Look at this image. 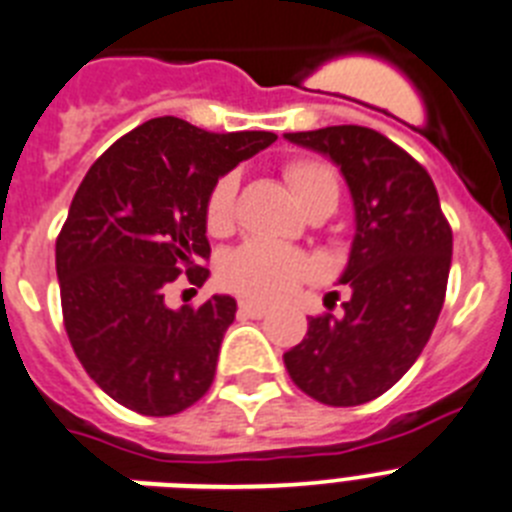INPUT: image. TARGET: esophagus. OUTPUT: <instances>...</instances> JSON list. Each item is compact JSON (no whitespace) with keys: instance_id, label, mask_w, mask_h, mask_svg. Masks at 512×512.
<instances>
[{"instance_id":"esophagus-1","label":"esophagus","mask_w":512,"mask_h":512,"mask_svg":"<svg viewBox=\"0 0 512 512\" xmlns=\"http://www.w3.org/2000/svg\"><path fill=\"white\" fill-rule=\"evenodd\" d=\"M238 312H241L243 318H264L266 312H269V307L259 305V302L241 300V302H238Z\"/></svg>"}]
</instances>
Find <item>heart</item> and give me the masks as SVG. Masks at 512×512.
<instances>
[{
    "instance_id": "1",
    "label": "heart",
    "mask_w": 512,
    "mask_h": 512,
    "mask_svg": "<svg viewBox=\"0 0 512 512\" xmlns=\"http://www.w3.org/2000/svg\"><path fill=\"white\" fill-rule=\"evenodd\" d=\"M284 176L307 212L318 205H338V176L323 161L292 158L284 164ZM238 210V176L223 174L212 184L205 202V225L212 235H225L235 225ZM310 274V261L295 248L266 241H248L220 261V282L235 295L269 302L282 297Z\"/></svg>"
}]
</instances>
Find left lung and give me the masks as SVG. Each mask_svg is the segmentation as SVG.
Wrapping results in <instances>:
<instances>
[{"mask_svg":"<svg viewBox=\"0 0 512 512\" xmlns=\"http://www.w3.org/2000/svg\"><path fill=\"white\" fill-rule=\"evenodd\" d=\"M284 138L333 158L356 210L341 277L351 300L341 315L307 320L284 366L312 400L354 408L400 382L431 338L449 282L451 225L428 171L387 135L333 125Z\"/></svg>","mask_w":512,"mask_h":512,"instance_id":"obj_1","label":"left lung"}]
</instances>
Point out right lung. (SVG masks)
<instances>
[{
  "instance_id": "1",
  "label": "right lung",
  "mask_w": 512,
  "mask_h": 512,
  "mask_svg": "<svg viewBox=\"0 0 512 512\" xmlns=\"http://www.w3.org/2000/svg\"><path fill=\"white\" fill-rule=\"evenodd\" d=\"M274 140L153 117L115 140L76 189L56 238L63 325L89 377L125 408L166 418L210 390L235 300L171 310L166 287L205 284L207 194Z\"/></svg>"
}]
</instances>
